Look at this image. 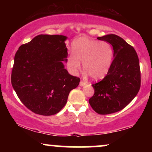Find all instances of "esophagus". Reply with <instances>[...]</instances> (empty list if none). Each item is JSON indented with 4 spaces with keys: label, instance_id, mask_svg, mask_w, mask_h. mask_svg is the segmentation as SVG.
Masks as SVG:
<instances>
[{
    "label": "esophagus",
    "instance_id": "esophagus-1",
    "mask_svg": "<svg viewBox=\"0 0 152 152\" xmlns=\"http://www.w3.org/2000/svg\"><path fill=\"white\" fill-rule=\"evenodd\" d=\"M86 84V83H85L84 82H83V81H81V82H80V86H84Z\"/></svg>",
    "mask_w": 152,
    "mask_h": 152
}]
</instances>
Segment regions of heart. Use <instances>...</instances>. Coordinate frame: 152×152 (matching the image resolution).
I'll list each match as a JSON object with an SVG mask.
<instances>
[{
	"instance_id": "heart-1",
	"label": "heart",
	"mask_w": 152,
	"mask_h": 152,
	"mask_svg": "<svg viewBox=\"0 0 152 152\" xmlns=\"http://www.w3.org/2000/svg\"><path fill=\"white\" fill-rule=\"evenodd\" d=\"M72 49L73 54L68 56L67 64L72 74L77 75L81 70V62L93 80H102L108 74L113 56V48L108 41L80 37L72 42Z\"/></svg>"
}]
</instances>
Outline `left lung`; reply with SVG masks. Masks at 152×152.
Listing matches in <instances>:
<instances>
[{
    "mask_svg": "<svg viewBox=\"0 0 152 152\" xmlns=\"http://www.w3.org/2000/svg\"><path fill=\"white\" fill-rule=\"evenodd\" d=\"M108 41L113 50V61L107 76L93 84L95 93L89 104L96 113L107 115L126 107L138 94L140 87V70L134 48L115 34L97 37Z\"/></svg>",
    "mask_w": 152,
    "mask_h": 152,
    "instance_id": "1",
    "label": "left lung"
}]
</instances>
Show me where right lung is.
Returning <instances> with one entry per match:
<instances>
[{
    "mask_svg": "<svg viewBox=\"0 0 152 152\" xmlns=\"http://www.w3.org/2000/svg\"><path fill=\"white\" fill-rule=\"evenodd\" d=\"M64 35L39 34L20 45L14 57L11 82L18 98L34 113H57L80 79L68 73L67 48Z\"/></svg>",
    "mask_w": 152,
    "mask_h": 152,
    "instance_id": "right-lung-1",
    "label": "right lung"
}]
</instances>
